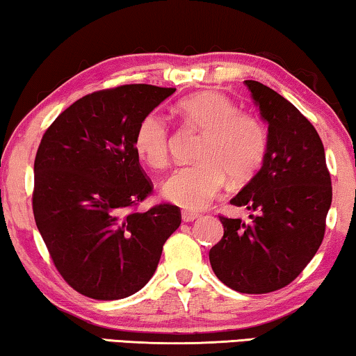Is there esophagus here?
<instances>
[{
    "instance_id": "esophagus-1",
    "label": "esophagus",
    "mask_w": 356,
    "mask_h": 356,
    "mask_svg": "<svg viewBox=\"0 0 356 356\" xmlns=\"http://www.w3.org/2000/svg\"><path fill=\"white\" fill-rule=\"evenodd\" d=\"M197 217H199V213H196V212H188V211H184V212L181 213L183 222H193V220H196Z\"/></svg>"
}]
</instances>
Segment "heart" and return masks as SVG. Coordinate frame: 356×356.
Masks as SVG:
<instances>
[{"label": "heart", "instance_id": "heart-1", "mask_svg": "<svg viewBox=\"0 0 356 356\" xmlns=\"http://www.w3.org/2000/svg\"><path fill=\"white\" fill-rule=\"evenodd\" d=\"M183 121L201 131L196 159L201 162L175 170L163 183V196L188 211H201L220 194L227 175L246 181L264 159L266 131L256 116L238 111L227 95L199 92L177 106ZM170 126L162 115L147 113L134 133V149L149 167L163 168L170 160Z\"/></svg>", "mask_w": 356, "mask_h": 356}]
</instances>
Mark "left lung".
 Wrapping results in <instances>:
<instances>
[{"label":"left lung","instance_id":"obj_1","mask_svg":"<svg viewBox=\"0 0 356 356\" xmlns=\"http://www.w3.org/2000/svg\"><path fill=\"white\" fill-rule=\"evenodd\" d=\"M267 123L262 167L230 204L251 222L220 217L222 240L209 252L218 280L241 293H269L301 274L323 243L332 202L324 145L314 126L270 87L245 81Z\"/></svg>","mask_w":356,"mask_h":356}]
</instances>
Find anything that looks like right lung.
I'll return each instance as SVG.
<instances>
[{
  "label": "right lung",
  "instance_id": "right-lung-1",
  "mask_svg": "<svg viewBox=\"0 0 356 356\" xmlns=\"http://www.w3.org/2000/svg\"><path fill=\"white\" fill-rule=\"evenodd\" d=\"M175 90L129 84L94 92L43 134L33 217L58 272L81 295L120 300L139 291L181 223L172 204L136 211L152 193L134 149L136 128Z\"/></svg>",
  "mask_w": 356,
  "mask_h": 356
}]
</instances>
